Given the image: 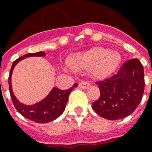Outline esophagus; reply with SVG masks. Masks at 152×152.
I'll return each mask as SVG.
<instances>
[{"label": "esophagus", "mask_w": 152, "mask_h": 152, "mask_svg": "<svg viewBox=\"0 0 152 152\" xmlns=\"http://www.w3.org/2000/svg\"><path fill=\"white\" fill-rule=\"evenodd\" d=\"M79 87L82 88V89H87V88L90 87V83H88V82H83V81H82V82L79 83Z\"/></svg>", "instance_id": "34e87169"}]
</instances>
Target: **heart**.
Listing matches in <instances>:
<instances>
[{
	"instance_id": "1",
	"label": "heart",
	"mask_w": 152,
	"mask_h": 152,
	"mask_svg": "<svg viewBox=\"0 0 152 152\" xmlns=\"http://www.w3.org/2000/svg\"><path fill=\"white\" fill-rule=\"evenodd\" d=\"M121 61V56L118 52L103 47H94L77 53L69 59V63L72 69H89L94 77L103 79L115 71Z\"/></svg>"
}]
</instances>
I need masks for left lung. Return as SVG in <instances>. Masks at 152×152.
Returning a JSON list of instances; mask_svg holds the SVG:
<instances>
[{
    "mask_svg": "<svg viewBox=\"0 0 152 152\" xmlns=\"http://www.w3.org/2000/svg\"><path fill=\"white\" fill-rule=\"evenodd\" d=\"M97 84L100 97L93 102V110L108 120L125 118L133 113L144 95V67L137 58L129 60L118 73Z\"/></svg>",
    "mask_w": 152,
    "mask_h": 152,
    "instance_id": "left-lung-1",
    "label": "left lung"
}]
</instances>
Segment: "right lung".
Segmentation results:
<instances>
[{"label":"right lung","instance_id":"1","mask_svg":"<svg viewBox=\"0 0 152 152\" xmlns=\"http://www.w3.org/2000/svg\"><path fill=\"white\" fill-rule=\"evenodd\" d=\"M45 56H46V53L40 51V52L34 53H27L21 57H19L13 62L10 72H9V77H8L9 91H10L11 98H12L15 109L24 118L33 121L34 122L40 123V124L50 122L61 115L66 106L69 94L71 93L72 90L74 88H76L78 85L77 83H75L69 90L64 91L60 90L57 88H53L46 98H44L42 100L33 105H25L22 102H20V101L14 95L12 88L11 81H12L13 69L20 61L25 59L26 57H45Z\"/></svg>","mask_w":152,"mask_h":152}]
</instances>
